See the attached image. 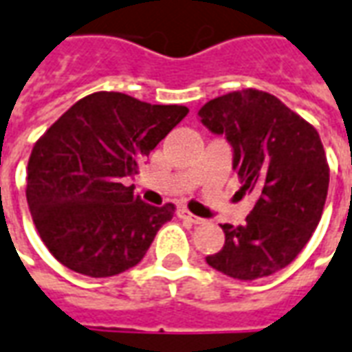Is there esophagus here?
Segmentation results:
<instances>
[{"instance_id":"34e87169","label":"esophagus","mask_w":352,"mask_h":352,"mask_svg":"<svg viewBox=\"0 0 352 352\" xmlns=\"http://www.w3.org/2000/svg\"><path fill=\"white\" fill-rule=\"evenodd\" d=\"M180 218L182 220H188L191 221V223H195V226H199V223H203V218H199V216H193L191 212L188 210V208H182L180 210Z\"/></svg>"}]
</instances>
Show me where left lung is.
<instances>
[{
	"label": "left lung",
	"instance_id": "1",
	"mask_svg": "<svg viewBox=\"0 0 352 352\" xmlns=\"http://www.w3.org/2000/svg\"><path fill=\"white\" fill-rule=\"evenodd\" d=\"M201 121L233 146L243 193L258 201L244 226L223 223L226 244L206 263L256 280L296 260L320 221L330 184L318 132L269 92L244 89L206 102Z\"/></svg>",
	"mask_w": 352,
	"mask_h": 352
}]
</instances>
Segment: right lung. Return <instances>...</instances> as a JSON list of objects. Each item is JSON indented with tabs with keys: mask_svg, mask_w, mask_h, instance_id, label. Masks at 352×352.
<instances>
[{
	"mask_svg": "<svg viewBox=\"0 0 352 352\" xmlns=\"http://www.w3.org/2000/svg\"><path fill=\"white\" fill-rule=\"evenodd\" d=\"M123 92H92L36 142L26 199L43 244L76 273L104 278L140 263L176 206H151L124 178L188 116Z\"/></svg>",
	"mask_w": 352,
	"mask_h": 352,
	"instance_id": "right-lung-1",
	"label": "right lung"
}]
</instances>
